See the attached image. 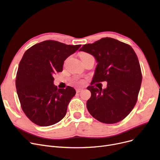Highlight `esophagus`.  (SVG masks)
<instances>
[{
	"instance_id": "34e87169",
	"label": "esophagus",
	"mask_w": 160,
	"mask_h": 160,
	"mask_svg": "<svg viewBox=\"0 0 160 160\" xmlns=\"http://www.w3.org/2000/svg\"><path fill=\"white\" fill-rule=\"evenodd\" d=\"M82 90V88H78L77 90H76V92H77V93H79V92H81V91Z\"/></svg>"
}]
</instances>
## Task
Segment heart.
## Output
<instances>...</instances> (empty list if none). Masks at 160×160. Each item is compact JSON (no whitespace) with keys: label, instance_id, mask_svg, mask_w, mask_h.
Returning <instances> with one entry per match:
<instances>
[{"label":"heart","instance_id":"obj_1","mask_svg":"<svg viewBox=\"0 0 160 160\" xmlns=\"http://www.w3.org/2000/svg\"><path fill=\"white\" fill-rule=\"evenodd\" d=\"M89 55V54H88V53H82V54L81 55V58L82 57H83L86 56V55Z\"/></svg>","mask_w":160,"mask_h":160}]
</instances>
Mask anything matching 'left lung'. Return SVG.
Returning <instances> with one entry per match:
<instances>
[{
  "mask_svg": "<svg viewBox=\"0 0 160 160\" xmlns=\"http://www.w3.org/2000/svg\"><path fill=\"white\" fill-rule=\"evenodd\" d=\"M79 51L93 55L98 64L91 85L107 81V88L87 87L91 97L87 108L94 118L115 124L126 118L138 101L142 73L133 48L111 38L83 45Z\"/></svg>",
  "mask_w": 160,
  "mask_h": 160,
  "instance_id": "8db88e82",
  "label": "left lung"
}]
</instances>
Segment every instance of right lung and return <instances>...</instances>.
<instances>
[{"mask_svg": "<svg viewBox=\"0 0 160 160\" xmlns=\"http://www.w3.org/2000/svg\"><path fill=\"white\" fill-rule=\"evenodd\" d=\"M81 47L46 40L24 53L16 75V86L21 108L33 123L49 126L61 120L75 90L57 88L53 76L62 71L64 60Z\"/></svg>", "mask_w": 160, "mask_h": 160, "instance_id": "right-lung-1", "label": "right lung"}]
</instances>
